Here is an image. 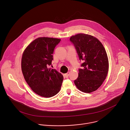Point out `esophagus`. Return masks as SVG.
Here are the masks:
<instances>
[{
    "label": "esophagus",
    "instance_id": "34e87169",
    "mask_svg": "<svg viewBox=\"0 0 130 130\" xmlns=\"http://www.w3.org/2000/svg\"><path fill=\"white\" fill-rule=\"evenodd\" d=\"M69 74H70V72H68V73H67L64 74V76H65L66 77H68L69 76Z\"/></svg>",
    "mask_w": 130,
    "mask_h": 130
}]
</instances>
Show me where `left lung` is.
Returning a JSON list of instances; mask_svg holds the SVG:
<instances>
[{
  "instance_id": "left-lung-1",
  "label": "left lung",
  "mask_w": 130,
  "mask_h": 130,
  "mask_svg": "<svg viewBox=\"0 0 130 130\" xmlns=\"http://www.w3.org/2000/svg\"><path fill=\"white\" fill-rule=\"evenodd\" d=\"M70 40L74 44L79 60L84 62L78 70V76L74 81L80 91L90 93L96 91L105 80L109 71V60L101 42L91 35L78 34Z\"/></svg>"
}]
</instances>
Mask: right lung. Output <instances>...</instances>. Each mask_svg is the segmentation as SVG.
Wrapping results in <instances>:
<instances>
[{
  "instance_id": "1",
  "label": "right lung",
  "mask_w": 130,
  "mask_h": 130,
  "mask_svg": "<svg viewBox=\"0 0 130 130\" xmlns=\"http://www.w3.org/2000/svg\"><path fill=\"white\" fill-rule=\"evenodd\" d=\"M60 39L40 37L32 41L24 50L21 58V71L31 89L38 95L50 98L59 92L63 75L52 64L53 53Z\"/></svg>"
}]
</instances>
